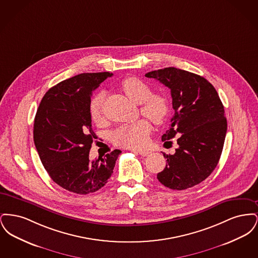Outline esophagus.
I'll use <instances>...</instances> for the list:
<instances>
[{"label": "esophagus", "instance_id": "esophagus-1", "mask_svg": "<svg viewBox=\"0 0 258 258\" xmlns=\"http://www.w3.org/2000/svg\"><path fill=\"white\" fill-rule=\"evenodd\" d=\"M138 154H139L140 156H142V157H147V156H149V155L151 154V152H150V151H145V150H139V151H138Z\"/></svg>", "mask_w": 258, "mask_h": 258}]
</instances>
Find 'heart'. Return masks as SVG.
Returning <instances> with one entry per match:
<instances>
[{
    "instance_id": "obj_1",
    "label": "heart",
    "mask_w": 258,
    "mask_h": 258,
    "mask_svg": "<svg viewBox=\"0 0 258 258\" xmlns=\"http://www.w3.org/2000/svg\"><path fill=\"white\" fill-rule=\"evenodd\" d=\"M122 89L132 101L140 104L141 114L151 122L160 123L164 121L168 112L167 101L160 95L152 94L151 88L146 83L135 77H130L123 80ZM103 102V93H98L90 102V115L92 121L97 124L104 120ZM150 133V123L145 120H140L119 127L112 135V141L119 146L139 149L147 145Z\"/></svg>"
}]
</instances>
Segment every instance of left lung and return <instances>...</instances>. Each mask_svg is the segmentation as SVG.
I'll use <instances>...</instances> for the list:
<instances>
[{
	"mask_svg": "<svg viewBox=\"0 0 258 258\" xmlns=\"http://www.w3.org/2000/svg\"><path fill=\"white\" fill-rule=\"evenodd\" d=\"M171 91L175 111L170 127L161 136L169 143L177 135L173 155L163 153L167 164L157 177L171 189L182 190L204 181L221 158L227 131L224 108L216 89L204 77L176 68L145 74Z\"/></svg>",
	"mask_w": 258,
	"mask_h": 258,
	"instance_id": "obj_1",
	"label": "left lung"
}]
</instances>
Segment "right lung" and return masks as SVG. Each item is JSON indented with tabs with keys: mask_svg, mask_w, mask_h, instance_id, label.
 I'll return each instance as SVG.
<instances>
[{
	"mask_svg": "<svg viewBox=\"0 0 258 258\" xmlns=\"http://www.w3.org/2000/svg\"><path fill=\"white\" fill-rule=\"evenodd\" d=\"M110 73L81 74L46 92L37 108L34 142L50 178L77 195L95 192L107 183L119 150L89 160L93 139L90 102L93 91Z\"/></svg>",
	"mask_w": 258,
	"mask_h": 258,
	"instance_id": "obj_1",
	"label": "right lung"
}]
</instances>
